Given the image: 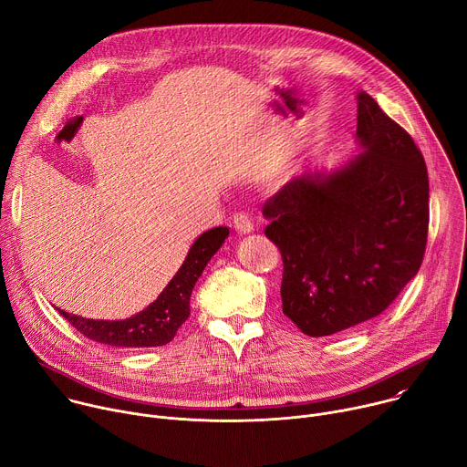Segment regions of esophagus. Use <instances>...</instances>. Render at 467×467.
<instances>
[{
	"label": "esophagus",
	"mask_w": 467,
	"mask_h": 467,
	"mask_svg": "<svg viewBox=\"0 0 467 467\" xmlns=\"http://www.w3.org/2000/svg\"><path fill=\"white\" fill-rule=\"evenodd\" d=\"M233 227H234L240 234H249V233H253V229H254L253 220H251L247 214H236L234 220H233Z\"/></svg>",
	"instance_id": "1"
}]
</instances>
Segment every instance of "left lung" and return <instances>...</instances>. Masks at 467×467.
Masks as SVG:
<instances>
[{"label": "left lung", "instance_id": "left-lung-1", "mask_svg": "<svg viewBox=\"0 0 467 467\" xmlns=\"http://www.w3.org/2000/svg\"><path fill=\"white\" fill-rule=\"evenodd\" d=\"M357 155L292 177L268 203L283 254V312L306 337L360 325L416 277L427 244L429 177L409 132L357 92Z\"/></svg>", "mask_w": 467, "mask_h": 467}]
</instances>
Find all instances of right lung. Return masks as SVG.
Returning <instances> with one entry per match:
<instances>
[{"label":"right lung","mask_w":467,"mask_h":467,"mask_svg":"<svg viewBox=\"0 0 467 467\" xmlns=\"http://www.w3.org/2000/svg\"><path fill=\"white\" fill-rule=\"evenodd\" d=\"M229 236L227 227H214L199 236L177 274L161 296L142 312L127 319H90L58 310L87 338L114 348H159L170 344L190 316V296L205 265Z\"/></svg>","instance_id":"obj_1"}]
</instances>
